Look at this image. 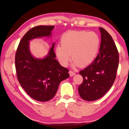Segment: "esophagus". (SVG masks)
Segmentation results:
<instances>
[{
	"mask_svg": "<svg viewBox=\"0 0 129 129\" xmlns=\"http://www.w3.org/2000/svg\"><path fill=\"white\" fill-rule=\"evenodd\" d=\"M75 72H73L72 70H70L69 71V74H70V76H74V75H75Z\"/></svg>",
	"mask_w": 129,
	"mask_h": 129,
	"instance_id": "1",
	"label": "esophagus"
}]
</instances>
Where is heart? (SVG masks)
I'll return each instance as SVG.
<instances>
[{
	"mask_svg": "<svg viewBox=\"0 0 129 129\" xmlns=\"http://www.w3.org/2000/svg\"><path fill=\"white\" fill-rule=\"evenodd\" d=\"M100 43V38L95 32L69 31L62 35L61 45L56 48V55L62 66H68L72 54L74 66L85 67L95 58Z\"/></svg>",
	"mask_w": 129,
	"mask_h": 129,
	"instance_id": "b5f03b06",
	"label": "heart"
}]
</instances>
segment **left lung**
<instances>
[{"mask_svg":"<svg viewBox=\"0 0 129 129\" xmlns=\"http://www.w3.org/2000/svg\"><path fill=\"white\" fill-rule=\"evenodd\" d=\"M101 41L99 53L91 64L79 72L84 80L79 86L80 97L86 101L101 98L108 91L116 79L119 52L111 35L99 28Z\"/></svg>","mask_w":129,"mask_h":129,"instance_id":"1","label":"left lung"}]
</instances>
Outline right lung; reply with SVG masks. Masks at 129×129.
I'll return each mask as SVG.
<instances>
[{
	"label": "right lung",
	"mask_w": 129,
	"mask_h": 129,
	"mask_svg": "<svg viewBox=\"0 0 129 129\" xmlns=\"http://www.w3.org/2000/svg\"><path fill=\"white\" fill-rule=\"evenodd\" d=\"M54 28L51 25H38L30 29L21 39L15 54V68L19 83L30 96L39 101L51 100L60 82L70 76L69 69L61 67L55 59V44L43 59H35L30 53L29 41L50 36Z\"/></svg>",
	"instance_id": "obj_1"
}]
</instances>
